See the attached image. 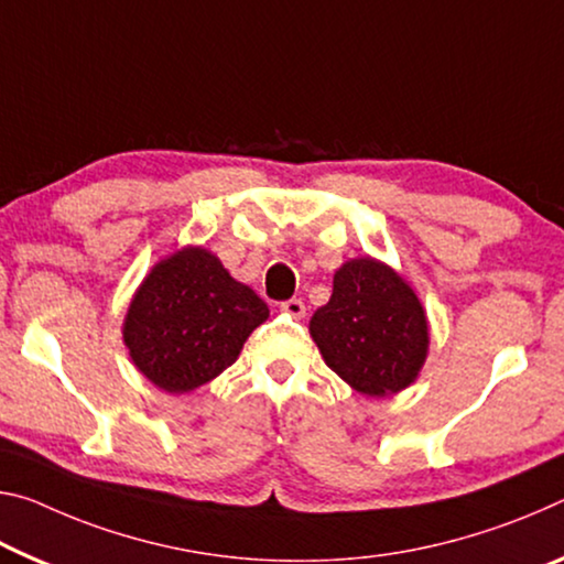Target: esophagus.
I'll use <instances>...</instances> for the list:
<instances>
[{"instance_id":"1","label":"esophagus","mask_w":564,"mask_h":564,"mask_svg":"<svg viewBox=\"0 0 564 564\" xmlns=\"http://www.w3.org/2000/svg\"><path fill=\"white\" fill-rule=\"evenodd\" d=\"M281 311L285 316L303 318V316H306V303H303L301 299H289V301L281 303Z\"/></svg>"}]
</instances>
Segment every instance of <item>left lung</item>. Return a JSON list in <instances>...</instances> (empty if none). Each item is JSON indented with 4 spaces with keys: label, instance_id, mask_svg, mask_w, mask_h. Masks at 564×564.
<instances>
[{
    "label": "left lung",
    "instance_id": "8db88e82",
    "mask_svg": "<svg viewBox=\"0 0 564 564\" xmlns=\"http://www.w3.org/2000/svg\"><path fill=\"white\" fill-rule=\"evenodd\" d=\"M308 328L328 369L364 397L406 389L426 361L422 303L394 268L369 256L338 268L334 293Z\"/></svg>",
    "mask_w": 564,
    "mask_h": 564
}]
</instances>
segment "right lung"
I'll use <instances>...</instances> for the list:
<instances>
[{
  "mask_svg": "<svg viewBox=\"0 0 564 564\" xmlns=\"http://www.w3.org/2000/svg\"><path fill=\"white\" fill-rule=\"evenodd\" d=\"M268 318L253 289L238 283L210 250L187 246L140 283L122 324V341L142 377L167 394L216 379Z\"/></svg>",
  "mask_w": 564,
  "mask_h": 564,
  "instance_id": "obj_1",
  "label": "right lung"
}]
</instances>
